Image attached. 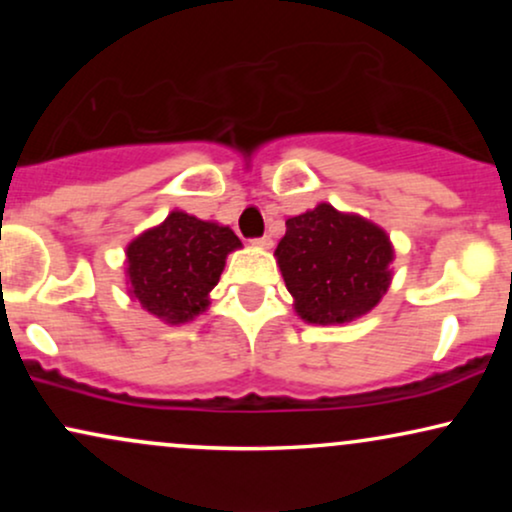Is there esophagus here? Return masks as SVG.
Here are the masks:
<instances>
[{
  "mask_svg": "<svg viewBox=\"0 0 512 512\" xmlns=\"http://www.w3.org/2000/svg\"><path fill=\"white\" fill-rule=\"evenodd\" d=\"M252 245H257V248H262V250H269V248H272V238H269V236L255 238V240H252Z\"/></svg>",
  "mask_w": 512,
  "mask_h": 512,
  "instance_id": "obj_1",
  "label": "esophagus"
}]
</instances>
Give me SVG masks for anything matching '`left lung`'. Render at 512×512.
<instances>
[{
  "label": "left lung",
  "mask_w": 512,
  "mask_h": 512,
  "mask_svg": "<svg viewBox=\"0 0 512 512\" xmlns=\"http://www.w3.org/2000/svg\"><path fill=\"white\" fill-rule=\"evenodd\" d=\"M274 257L296 315L327 327L354 322L383 301L395 248L378 223L320 202L286 219Z\"/></svg>",
  "instance_id": "8db88e82"
}]
</instances>
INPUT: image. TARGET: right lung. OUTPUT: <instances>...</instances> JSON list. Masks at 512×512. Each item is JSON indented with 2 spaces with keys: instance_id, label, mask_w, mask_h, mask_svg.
Masks as SVG:
<instances>
[{
  "instance_id": "add662e5",
  "label": "right lung",
  "mask_w": 512,
  "mask_h": 512,
  "mask_svg": "<svg viewBox=\"0 0 512 512\" xmlns=\"http://www.w3.org/2000/svg\"><path fill=\"white\" fill-rule=\"evenodd\" d=\"M243 248L236 233L187 211H170L125 250V284L134 303L166 325H185L207 313L226 257Z\"/></svg>"
}]
</instances>
